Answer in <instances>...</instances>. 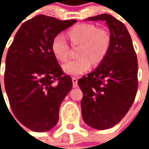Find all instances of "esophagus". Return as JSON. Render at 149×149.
Returning <instances> with one entry per match:
<instances>
[{
  "mask_svg": "<svg viewBox=\"0 0 149 149\" xmlns=\"http://www.w3.org/2000/svg\"><path fill=\"white\" fill-rule=\"evenodd\" d=\"M77 81H78L77 77H72V84H73V88H77L78 86Z\"/></svg>",
  "mask_w": 149,
  "mask_h": 149,
  "instance_id": "obj_1",
  "label": "esophagus"
}]
</instances>
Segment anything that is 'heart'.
Here are the masks:
<instances>
[{
    "mask_svg": "<svg viewBox=\"0 0 149 149\" xmlns=\"http://www.w3.org/2000/svg\"><path fill=\"white\" fill-rule=\"evenodd\" d=\"M72 45H81L79 58L71 60L63 65L64 71L70 75H81L88 71L91 65H99L106 57L111 46V35L104 29L88 23L75 25L68 31ZM51 50L58 61L65 62L69 56L70 47L62 34L56 35L51 44Z\"/></svg>",
    "mask_w": 149,
    "mask_h": 149,
    "instance_id": "heart-1",
    "label": "heart"
}]
</instances>
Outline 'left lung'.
I'll list each match as a JSON object with an SVG mask.
<instances>
[{
    "instance_id": "obj_1",
    "label": "left lung",
    "mask_w": 149,
    "mask_h": 149,
    "mask_svg": "<svg viewBox=\"0 0 149 149\" xmlns=\"http://www.w3.org/2000/svg\"><path fill=\"white\" fill-rule=\"evenodd\" d=\"M104 21L111 35L106 57L93 72L78 80L83 93L81 112L90 127L104 130L121 120L134 102L138 88V63L130 34L121 21L109 14L87 19Z\"/></svg>"
}]
</instances>
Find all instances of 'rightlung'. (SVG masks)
<instances>
[{"label": "right lung", "instance_id": "right-lung-1", "mask_svg": "<svg viewBox=\"0 0 149 149\" xmlns=\"http://www.w3.org/2000/svg\"><path fill=\"white\" fill-rule=\"evenodd\" d=\"M77 21L36 16L21 24L8 48L5 91L15 117L33 131H49L57 124L61 104L72 89V78L64 73L51 44Z\"/></svg>", "mask_w": 149, "mask_h": 149}]
</instances>
